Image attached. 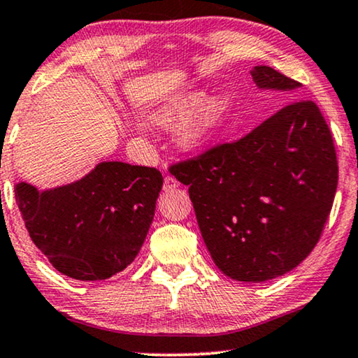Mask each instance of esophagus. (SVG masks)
Instances as JSON below:
<instances>
[{
    "label": "esophagus",
    "mask_w": 358,
    "mask_h": 358,
    "mask_svg": "<svg viewBox=\"0 0 358 358\" xmlns=\"http://www.w3.org/2000/svg\"><path fill=\"white\" fill-rule=\"evenodd\" d=\"M163 187L164 190H174L176 187H179V182L173 178V176H166Z\"/></svg>",
    "instance_id": "1"
}]
</instances>
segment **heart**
<instances>
[{"label":"heart","mask_w":358,"mask_h":358,"mask_svg":"<svg viewBox=\"0 0 358 358\" xmlns=\"http://www.w3.org/2000/svg\"><path fill=\"white\" fill-rule=\"evenodd\" d=\"M228 109L229 99L227 96L207 101L203 91H195L161 112L158 122L166 127H176L187 121L188 124L180 130L179 141L184 148L194 150L207 143L222 129Z\"/></svg>","instance_id":"1"}]
</instances>
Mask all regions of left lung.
<instances>
[{"label": "left lung", "instance_id": "obj_1", "mask_svg": "<svg viewBox=\"0 0 358 358\" xmlns=\"http://www.w3.org/2000/svg\"><path fill=\"white\" fill-rule=\"evenodd\" d=\"M262 90L293 94L300 83L256 66ZM293 99V96H288ZM189 185L213 262L239 282H264L295 268L320 241L339 179L334 138L316 102L295 99L239 140L169 166Z\"/></svg>", "mask_w": 358, "mask_h": 358}]
</instances>
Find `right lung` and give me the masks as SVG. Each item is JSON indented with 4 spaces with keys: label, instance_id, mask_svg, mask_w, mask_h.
Returning a JSON list of instances; mask_svg holds the SVG:
<instances>
[{
    "label": "right lung",
    "instance_id": "obj_1",
    "mask_svg": "<svg viewBox=\"0 0 358 358\" xmlns=\"http://www.w3.org/2000/svg\"><path fill=\"white\" fill-rule=\"evenodd\" d=\"M163 187L158 169L101 163L86 178L45 192L14 185L32 243L75 280H106L138 254Z\"/></svg>",
    "mask_w": 358,
    "mask_h": 358
}]
</instances>
